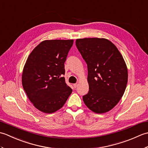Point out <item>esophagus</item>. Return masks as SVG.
<instances>
[{"label": "esophagus", "mask_w": 148, "mask_h": 148, "mask_svg": "<svg viewBox=\"0 0 148 148\" xmlns=\"http://www.w3.org/2000/svg\"><path fill=\"white\" fill-rule=\"evenodd\" d=\"M74 88H77V86H78V84L77 83H75V84H74Z\"/></svg>", "instance_id": "1"}]
</instances>
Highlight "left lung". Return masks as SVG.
I'll return each mask as SVG.
<instances>
[{
    "label": "left lung",
    "instance_id": "8db88e82",
    "mask_svg": "<svg viewBox=\"0 0 148 148\" xmlns=\"http://www.w3.org/2000/svg\"><path fill=\"white\" fill-rule=\"evenodd\" d=\"M76 45L88 67L89 92L83 101L94 112H108L126 89L128 70L124 59L114 44L104 38L77 39Z\"/></svg>",
    "mask_w": 148,
    "mask_h": 148
}]
</instances>
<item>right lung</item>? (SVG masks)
Returning a JSON list of instances; mask_svg holds the SVG:
<instances>
[{
  "label": "right lung",
  "instance_id": "add662e5",
  "mask_svg": "<svg viewBox=\"0 0 148 148\" xmlns=\"http://www.w3.org/2000/svg\"><path fill=\"white\" fill-rule=\"evenodd\" d=\"M74 40H46L30 53L23 67L22 85L36 108L53 113L62 108L72 90L65 83L64 63Z\"/></svg>",
  "mask_w": 148,
  "mask_h": 148
}]
</instances>
